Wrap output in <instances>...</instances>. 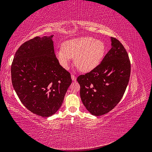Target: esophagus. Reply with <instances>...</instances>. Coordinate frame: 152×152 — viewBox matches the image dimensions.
<instances>
[{
  "mask_svg": "<svg viewBox=\"0 0 152 152\" xmlns=\"http://www.w3.org/2000/svg\"><path fill=\"white\" fill-rule=\"evenodd\" d=\"M71 79H72V80L73 81H76V76H75V75H71Z\"/></svg>",
  "mask_w": 152,
  "mask_h": 152,
  "instance_id": "obj_1",
  "label": "esophagus"
}]
</instances>
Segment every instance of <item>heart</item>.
<instances>
[{"label":"heart","instance_id":"1","mask_svg":"<svg viewBox=\"0 0 152 152\" xmlns=\"http://www.w3.org/2000/svg\"><path fill=\"white\" fill-rule=\"evenodd\" d=\"M106 52L104 43L89 36L80 37L66 41L63 50H58L56 56L59 64L67 69L73 58L76 66L83 72L93 71L102 62Z\"/></svg>","mask_w":152,"mask_h":152}]
</instances>
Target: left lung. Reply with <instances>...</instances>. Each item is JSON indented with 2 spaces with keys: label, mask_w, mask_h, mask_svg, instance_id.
<instances>
[{
  "label": "left lung",
  "mask_w": 152,
  "mask_h": 152,
  "mask_svg": "<svg viewBox=\"0 0 152 152\" xmlns=\"http://www.w3.org/2000/svg\"><path fill=\"white\" fill-rule=\"evenodd\" d=\"M110 50L94 69L80 75V97L91 115L108 113L120 102L130 80L131 66L126 49L118 39L111 37Z\"/></svg>",
  "instance_id": "obj_1"
}]
</instances>
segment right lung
Listing matches in <instances>:
<instances>
[{
	"mask_svg": "<svg viewBox=\"0 0 152 152\" xmlns=\"http://www.w3.org/2000/svg\"><path fill=\"white\" fill-rule=\"evenodd\" d=\"M53 36L36 37L22 44L11 66L12 86L20 102L42 117L58 111L72 83L56 57Z\"/></svg>",
	"mask_w": 152,
	"mask_h": 152,
	"instance_id": "add662e5",
	"label": "right lung"
}]
</instances>
